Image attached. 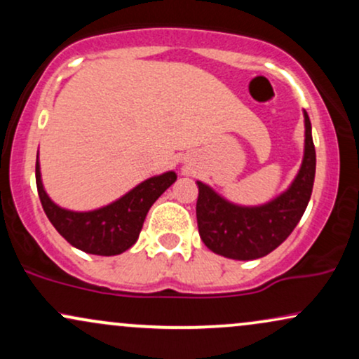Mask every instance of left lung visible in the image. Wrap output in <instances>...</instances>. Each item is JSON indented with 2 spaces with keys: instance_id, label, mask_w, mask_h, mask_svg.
Wrapping results in <instances>:
<instances>
[{
  "instance_id": "1",
  "label": "left lung",
  "mask_w": 359,
  "mask_h": 359,
  "mask_svg": "<svg viewBox=\"0 0 359 359\" xmlns=\"http://www.w3.org/2000/svg\"><path fill=\"white\" fill-rule=\"evenodd\" d=\"M306 118V151L297 177L282 196L258 208H240L197 182V228L201 240L214 253L233 259H257L287 240L306 211L314 187L316 148L311 119Z\"/></svg>"
}]
</instances>
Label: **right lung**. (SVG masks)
<instances>
[{
  "instance_id": "add662e5",
  "label": "right lung",
  "mask_w": 359,
  "mask_h": 359,
  "mask_svg": "<svg viewBox=\"0 0 359 359\" xmlns=\"http://www.w3.org/2000/svg\"><path fill=\"white\" fill-rule=\"evenodd\" d=\"M36 191L48 221L77 250L111 257L135 245L143 228L148 209L177 180L175 172L151 177L113 204L89 212H74L53 204L43 191L40 165H35Z\"/></svg>"
}]
</instances>
